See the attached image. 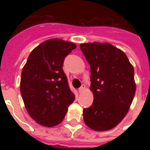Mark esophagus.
Listing matches in <instances>:
<instances>
[{
	"label": "esophagus",
	"mask_w": 150,
	"mask_h": 150,
	"mask_svg": "<svg viewBox=\"0 0 150 150\" xmlns=\"http://www.w3.org/2000/svg\"><path fill=\"white\" fill-rule=\"evenodd\" d=\"M85 89H86V87H85L84 85H82V86L79 89V93H83V92L85 91Z\"/></svg>",
	"instance_id": "obj_1"
}]
</instances>
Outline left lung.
Instances as JSON below:
<instances>
[{"label":"left lung","instance_id":"obj_1","mask_svg":"<svg viewBox=\"0 0 150 150\" xmlns=\"http://www.w3.org/2000/svg\"><path fill=\"white\" fill-rule=\"evenodd\" d=\"M91 69V107L83 109L85 124L94 131L116 127L129 110L136 84L134 68L125 52L109 43H81Z\"/></svg>","mask_w":150,"mask_h":150}]
</instances>
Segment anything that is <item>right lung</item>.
Masks as SVG:
<instances>
[{
  "label": "right lung",
  "mask_w": 150,
  "mask_h": 150,
  "mask_svg": "<svg viewBox=\"0 0 150 150\" xmlns=\"http://www.w3.org/2000/svg\"><path fill=\"white\" fill-rule=\"evenodd\" d=\"M75 48L72 42L47 40L32 50L22 68V100L29 116L40 125H59L75 100L62 68L64 57Z\"/></svg>",
  "instance_id": "obj_1"
}]
</instances>
